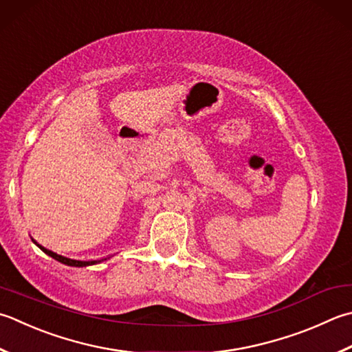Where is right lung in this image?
Here are the masks:
<instances>
[{
  "label": "right lung",
  "mask_w": 352,
  "mask_h": 352,
  "mask_svg": "<svg viewBox=\"0 0 352 352\" xmlns=\"http://www.w3.org/2000/svg\"><path fill=\"white\" fill-rule=\"evenodd\" d=\"M34 244H36L41 250H43L45 254H48V256H52L53 259H56V261H59V263H62V264H67V265H72V267H85V265H93V264H98V263H100V261H103V259H98V261H76V259H70V258H65V256H60V254H58V253H54V252H52V250H47L45 247H43V245H39L36 241H33Z\"/></svg>",
  "instance_id": "right-lung-1"
}]
</instances>
